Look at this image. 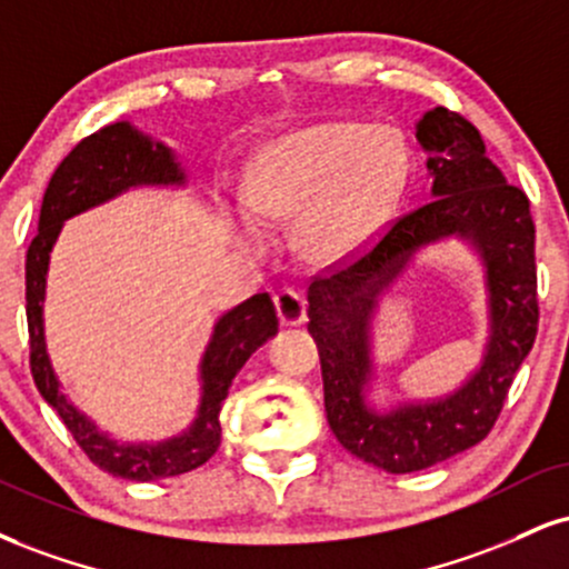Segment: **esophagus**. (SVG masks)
<instances>
[{
  "mask_svg": "<svg viewBox=\"0 0 569 569\" xmlns=\"http://www.w3.org/2000/svg\"><path fill=\"white\" fill-rule=\"evenodd\" d=\"M276 310L280 318V326H299L307 318V302L302 293L293 289H283L276 293Z\"/></svg>",
  "mask_w": 569,
  "mask_h": 569,
  "instance_id": "1",
  "label": "esophagus"
}]
</instances>
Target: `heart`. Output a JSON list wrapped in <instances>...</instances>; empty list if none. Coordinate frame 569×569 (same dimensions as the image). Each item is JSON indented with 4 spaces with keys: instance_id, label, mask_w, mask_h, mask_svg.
Here are the masks:
<instances>
[{
    "instance_id": "obj_1",
    "label": "heart",
    "mask_w": 569,
    "mask_h": 569,
    "mask_svg": "<svg viewBox=\"0 0 569 569\" xmlns=\"http://www.w3.org/2000/svg\"><path fill=\"white\" fill-rule=\"evenodd\" d=\"M402 177V148L381 124L331 121L286 137L267 150L246 188L257 217L305 214L315 257H341L373 228Z\"/></svg>"
}]
</instances>
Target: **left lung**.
Segmentation results:
<instances>
[{
  "instance_id": "left-lung-1",
  "label": "left lung",
  "mask_w": 569,
  "mask_h": 569,
  "mask_svg": "<svg viewBox=\"0 0 569 569\" xmlns=\"http://www.w3.org/2000/svg\"><path fill=\"white\" fill-rule=\"evenodd\" d=\"M416 140L427 150L429 201L307 291L328 427L352 456L389 475L429 469L485 440L538 331L536 224L527 196L506 182L463 116L432 108L416 124ZM445 237L469 242L486 267L491 333L483 362L456 393L379 411L365 392L380 293L421 248Z\"/></svg>"
}]
</instances>
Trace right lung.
Returning a JSON list of instances; mask_svg holds the SVG:
<instances>
[{"label":"right lung","mask_w":569,"mask_h":569,"mask_svg":"<svg viewBox=\"0 0 569 569\" xmlns=\"http://www.w3.org/2000/svg\"><path fill=\"white\" fill-rule=\"evenodd\" d=\"M184 182L188 177L180 161L172 148L163 146L161 140L142 134L129 121L102 127L100 132L84 137L54 169L44 190L39 232L26 254V318H29L33 385L58 410L68 432L94 467L134 482L184 475L217 453L219 437H222L219 410L243 362L278 333L276 305L270 293H254L217 320L201 358V402H198L193 423L182 435L161 442H119L108 432H100L98 423L87 419L68 400L52 371L44 341L47 270H50V251L66 219L100 207L132 188H146V184L182 188Z\"/></svg>","instance_id":"1"}]
</instances>
